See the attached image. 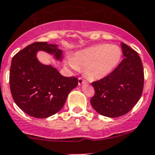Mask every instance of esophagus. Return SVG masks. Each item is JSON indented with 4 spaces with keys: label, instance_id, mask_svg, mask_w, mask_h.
Segmentation results:
<instances>
[{
    "label": "esophagus",
    "instance_id": "1",
    "mask_svg": "<svg viewBox=\"0 0 155 155\" xmlns=\"http://www.w3.org/2000/svg\"><path fill=\"white\" fill-rule=\"evenodd\" d=\"M78 83H79V85H82V84L87 83V81L85 80V79H83L82 77H79L78 79Z\"/></svg>",
    "mask_w": 155,
    "mask_h": 155
}]
</instances>
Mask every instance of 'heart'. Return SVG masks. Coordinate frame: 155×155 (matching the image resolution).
I'll use <instances>...</instances> for the list:
<instances>
[{"label":"heart","instance_id":"b5f03b06","mask_svg":"<svg viewBox=\"0 0 155 155\" xmlns=\"http://www.w3.org/2000/svg\"><path fill=\"white\" fill-rule=\"evenodd\" d=\"M121 58L122 50L117 45L99 44L76 51L66 63L75 70L84 68L91 80H100L117 68Z\"/></svg>","mask_w":155,"mask_h":155}]
</instances>
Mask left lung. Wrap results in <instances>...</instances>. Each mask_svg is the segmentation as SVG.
<instances>
[{
    "mask_svg": "<svg viewBox=\"0 0 155 155\" xmlns=\"http://www.w3.org/2000/svg\"><path fill=\"white\" fill-rule=\"evenodd\" d=\"M124 58L109 76L91 85L95 94L92 107L101 115L116 118L127 113L137 104L144 85V70L138 53L121 43Z\"/></svg>",
    "mask_w": 155,
    "mask_h": 155,
    "instance_id": "1",
    "label": "left lung"
}]
</instances>
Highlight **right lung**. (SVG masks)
Segmentation results:
<instances>
[{
  "mask_svg": "<svg viewBox=\"0 0 155 155\" xmlns=\"http://www.w3.org/2000/svg\"><path fill=\"white\" fill-rule=\"evenodd\" d=\"M43 51L62 61V50L57 44L36 42L12 58L10 86L14 101L23 112L37 118L54 115L62 109L70 91L78 85L76 77H65L51 65L37 58Z\"/></svg>",
  "mask_w": 155,
  "mask_h": 155,
  "instance_id": "obj_1",
  "label": "right lung"
}]
</instances>
